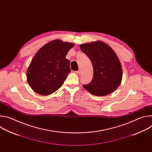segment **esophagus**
<instances>
[{"mask_svg":"<svg viewBox=\"0 0 152 152\" xmlns=\"http://www.w3.org/2000/svg\"><path fill=\"white\" fill-rule=\"evenodd\" d=\"M76 74H77V75H80V74L81 73V71H80V70H79L78 71H76Z\"/></svg>","mask_w":152,"mask_h":152,"instance_id":"esophagus-1","label":"esophagus"}]
</instances>
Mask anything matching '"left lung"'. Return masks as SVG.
Wrapping results in <instances>:
<instances>
[{
	"label": "left lung",
	"mask_w": 152,
	"mask_h": 152,
	"mask_svg": "<svg viewBox=\"0 0 152 152\" xmlns=\"http://www.w3.org/2000/svg\"><path fill=\"white\" fill-rule=\"evenodd\" d=\"M80 48L90 58L94 71L93 79L90 83L83 85L84 88L98 96L115 91L121 83L123 71L114 50L100 41L80 45Z\"/></svg>",
	"instance_id": "1"
}]
</instances>
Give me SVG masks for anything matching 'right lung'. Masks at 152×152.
Segmentation results:
<instances>
[{
    "mask_svg": "<svg viewBox=\"0 0 152 152\" xmlns=\"http://www.w3.org/2000/svg\"><path fill=\"white\" fill-rule=\"evenodd\" d=\"M73 43L55 39L35 55L27 70V80L37 93L47 96L58 90L70 73V61L66 58Z\"/></svg>",
    "mask_w": 152,
    "mask_h": 152,
    "instance_id": "1",
    "label": "right lung"
}]
</instances>
